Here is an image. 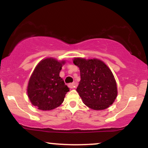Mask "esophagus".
<instances>
[{
  "label": "esophagus",
  "instance_id": "esophagus-1",
  "mask_svg": "<svg viewBox=\"0 0 148 148\" xmlns=\"http://www.w3.org/2000/svg\"><path fill=\"white\" fill-rule=\"evenodd\" d=\"M76 85L75 83H72V84H69V88H71V89H73V88H76Z\"/></svg>",
  "mask_w": 148,
  "mask_h": 148
}]
</instances>
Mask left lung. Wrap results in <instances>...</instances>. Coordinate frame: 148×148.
Wrapping results in <instances>:
<instances>
[{
	"label": "left lung",
	"mask_w": 148,
	"mask_h": 148,
	"mask_svg": "<svg viewBox=\"0 0 148 148\" xmlns=\"http://www.w3.org/2000/svg\"><path fill=\"white\" fill-rule=\"evenodd\" d=\"M79 67L81 81L76 88L83 102L93 110L106 109L113 104L118 95L116 81L111 70L99 59L74 58Z\"/></svg>",
	"instance_id": "8db88e82"
}]
</instances>
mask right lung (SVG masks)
<instances>
[{
    "label": "right lung",
    "instance_id": "add662e5",
    "mask_svg": "<svg viewBox=\"0 0 148 148\" xmlns=\"http://www.w3.org/2000/svg\"><path fill=\"white\" fill-rule=\"evenodd\" d=\"M65 60L47 58L40 61L28 81L27 93L30 102L42 111H50L63 102L69 88L60 77Z\"/></svg>",
    "mask_w": 148,
    "mask_h": 148
}]
</instances>
